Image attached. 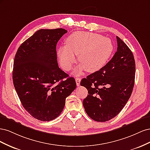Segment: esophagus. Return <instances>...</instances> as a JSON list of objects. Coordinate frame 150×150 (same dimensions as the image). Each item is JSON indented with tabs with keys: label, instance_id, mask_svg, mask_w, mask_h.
<instances>
[{
	"label": "esophagus",
	"instance_id": "obj_1",
	"mask_svg": "<svg viewBox=\"0 0 150 150\" xmlns=\"http://www.w3.org/2000/svg\"><path fill=\"white\" fill-rule=\"evenodd\" d=\"M81 78H76V85L78 86H80V83H81Z\"/></svg>",
	"mask_w": 150,
	"mask_h": 150
}]
</instances>
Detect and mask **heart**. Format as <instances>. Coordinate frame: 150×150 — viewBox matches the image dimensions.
Segmentation results:
<instances>
[{
	"mask_svg": "<svg viewBox=\"0 0 150 150\" xmlns=\"http://www.w3.org/2000/svg\"><path fill=\"white\" fill-rule=\"evenodd\" d=\"M66 46L58 49V57L64 70L70 71L76 62L74 55L79 56V65L75 71L79 75L84 69L94 72L102 68L113 52L111 40L101 35L79 31L70 35L66 40Z\"/></svg>",
	"mask_w": 150,
	"mask_h": 150,
	"instance_id": "obj_1",
	"label": "heart"
}]
</instances>
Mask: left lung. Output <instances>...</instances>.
Wrapping results in <instances>:
<instances>
[{
  "label": "left lung",
  "instance_id": "8db88e82",
  "mask_svg": "<svg viewBox=\"0 0 150 150\" xmlns=\"http://www.w3.org/2000/svg\"><path fill=\"white\" fill-rule=\"evenodd\" d=\"M117 48L111 59L99 71L81 81L87 88L83 106L92 120L105 122L119 114L132 93L135 61L128 46L117 36Z\"/></svg>",
  "mask_w": 150,
  "mask_h": 150
}]
</instances>
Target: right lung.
Returning <instances> with one entry per match:
<instances>
[{
  "label": "right lung",
  "mask_w": 150,
  "mask_h": 150,
  "mask_svg": "<svg viewBox=\"0 0 150 150\" xmlns=\"http://www.w3.org/2000/svg\"><path fill=\"white\" fill-rule=\"evenodd\" d=\"M64 29H40L22 43L15 56L14 88L25 110L42 121L54 120L62 111L76 81L58 66L56 45Z\"/></svg>",
  "instance_id": "obj_1"
}]
</instances>
